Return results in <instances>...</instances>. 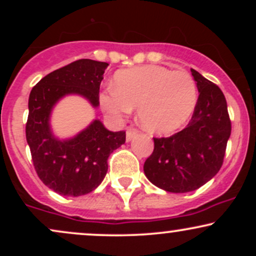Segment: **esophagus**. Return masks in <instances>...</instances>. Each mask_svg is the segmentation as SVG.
Masks as SVG:
<instances>
[{
  "label": "esophagus",
  "instance_id": "obj_1",
  "mask_svg": "<svg viewBox=\"0 0 256 256\" xmlns=\"http://www.w3.org/2000/svg\"><path fill=\"white\" fill-rule=\"evenodd\" d=\"M137 134H138L137 128H131V126L130 128H128V130H126V140H128V142H130L132 138L136 136Z\"/></svg>",
  "mask_w": 256,
  "mask_h": 256
}]
</instances>
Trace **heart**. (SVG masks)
<instances>
[{"label":"heart","instance_id":"heart-1","mask_svg":"<svg viewBox=\"0 0 256 256\" xmlns=\"http://www.w3.org/2000/svg\"><path fill=\"white\" fill-rule=\"evenodd\" d=\"M100 102L114 120L122 119L137 107L143 128L168 134L192 118L198 104V85L186 71L146 64L116 72L114 86L102 91Z\"/></svg>","mask_w":256,"mask_h":256}]
</instances>
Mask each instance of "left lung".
I'll use <instances>...</instances> for the list:
<instances>
[{"label": "left lung", "mask_w": 256, "mask_h": 256, "mask_svg": "<svg viewBox=\"0 0 256 256\" xmlns=\"http://www.w3.org/2000/svg\"><path fill=\"white\" fill-rule=\"evenodd\" d=\"M200 92L189 124L170 137L154 138L146 177L168 192H189L219 172L231 134L228 104L218 85L192 68Z\"/></svg>", "instance_id": "8db88e82"}]
</instances>
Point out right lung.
<instances>
[{
    "mask_svg": "<svg viewBox=\"0 0 256 256\" xmlns=\"http://www.w3.org/2000/svg\"><path fill=\"white\" fill-rule=\"evenodd\" d=\"M107 62L82 58L55 70L32 88L28 98L26 140L38 177L64 196L89 194L104 180L110 155L124 144L125 131L107 130L98 119L68 140H58L50 128V114L58 100L80 95L98 107L100 84Z\"/></svg>",
    "mask_w": 256,
    "mask_h": 256,
    "instance_id": "obj_1",
    "label": "right lung"
}]
</instances>
